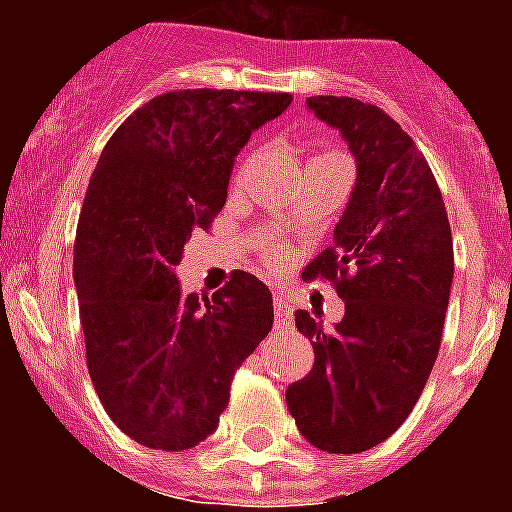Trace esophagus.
I'll return each instance as SVG.
<instances>
[{
    "instance_id": "obj_1",
    "label": "esophagus",
    "mask_w": 512,
    "mask_h": 512,
    "mask_svg": "<svg viewBox=\"0 0 512 512\" xmlns=\"http://www.w3.org/2000/svg\"><path fill=\"white\" fill-rule=\"evenodd\" d=\"M274 307H277L279 318L289 320V315H292V300H289L287 292H282V289L274 292Z\"/></svg>"
}]
</instances>
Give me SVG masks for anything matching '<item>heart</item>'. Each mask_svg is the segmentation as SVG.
Instances as JSON below:
<instances>
[{"label": "heart", "mask_w": 512, "mask_h": 512, "mask_svg": "<svg viewBox=\"0 0 512 512\" xmlns=\"http://www.w3.org/2000/svg\"><path fill=\"white\" fill-rule=\"evenodd\" d=\"M333 156L341 158L336 151H328V153H323V156H315V158H333ZM269 253H271V256H277V251H274V248H269Z\"/></svg>", "instance_id": "heart-1"}]
</instances>
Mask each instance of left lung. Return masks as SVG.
<instances>
[{"instance_id": "1", "label": "left lung", "mask_w": 512, "mask_h": 512, "mask_svg": "<svg viewBox=\"0 0 512 512\" xmlns=\"http://www.w3.org/2000/svg\"><path fill=\"white\" fill-rule=\"evenodd\" d=\"M356 158V184L333 246L305 279L336 282L346 315L333 330L295 312L315 351L310 374L287 387L302 436L328 454H361L405 423L436 364L454 279L451 225L428 161L374 104L307 97Z\"/></svg>"}]
</instances>
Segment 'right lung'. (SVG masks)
Wrapping results in <instances>:
<instances>
[{
  "label": "right lung",
  "mask_w": 512,
  "mask_h": 512,
  "mask_svg": "<svg viewBox=\"0 0 512 512\" xmlns=\"http://www.w3.org/2000/svg\"><path fill=\"white\" fill-rule=\"evenodd\" d=\"M292 94L184 89L115 130L81 205L74 282L87 366L104 410L148 449L205 441L235 369L269 336L271 292L233 271L212 300L182 295L176 266L223 210L235 156Z\"/></svg>",
  "instance_id": "add662e5"
}]
</instances>
